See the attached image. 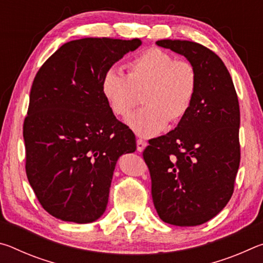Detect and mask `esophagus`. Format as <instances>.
I'll use <instances>...</instances> for the list:
<instances>
[{"instance_id": "obj_1", "label": "esophagus", "mask_w": 263, "mask_h": 263, "mask_svg": "<svg viewBox=\"0 0 263 263\" xmlns=\"http://www.w3.org/2000/svg\"><path fill=\"white\" fill-rule=\"evenodd\" d=\"M146 146H147V144H146L145 140L137 139V151L138 152H142V151L145 149Z\"/></svg>"}]
</instances>
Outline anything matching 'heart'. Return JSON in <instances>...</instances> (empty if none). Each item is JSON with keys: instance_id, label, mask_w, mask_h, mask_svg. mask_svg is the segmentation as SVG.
Here are the masks:
<instances>
[{"instance_id": "heart-1", "label": "heart", "mask_w": 263, "mask_h": 263, "mask_svg": "<svg viewBox=\"0 0 263 263\" xmlns=\"http://www.w3.org/2000/svg\"><path fill=\"white\" fill-rule=\"evenodd\" d=\"M125 68L126 77L115 68L106 70L101 91L116 115L126 116L136 105L137 91L144 90L145 106L125 119L138 136H157L168 121L175 123L188 112L197 88V73L189 61L151 47L128 60Z\"/></svg>"}]
</instances>
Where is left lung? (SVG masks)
Segmentation results:
<instances>
[{
  "label": "left lung",
  "instance_id": "obj_1",
  "mask_svg": "<svg viewBox=\"0 0 263 263\" xmlns=\"http://www.w3.org/2000/svg\"><path fill=\"white\" fill-rule=\"evenodd\" d=\"M185 57L197 73L190 109L174 130L144 151L159 217L197 226L217 216L233 194L240 163V110L232 78L215 52L189 41H158Z\"/></svg>",
  "mask_w": 263,
  "mask_h": 263
}]
</instances>
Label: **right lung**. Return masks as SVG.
<instances>
[{"label": "right lung", "instance_id": "right-lung-1", "mask_svg": "<svg viewBox=\"0 0 263 263\" xmlns=\"http://www.w3.org/2000/svg\"><path fill=\"white\" fill-rule=\"evenodd\" d=\"M140 45L138 38L72 41L35 75L23 126L26 176L42 206L58 219H99L116 163L137 148L133 132L102 95L101 80Z\"/></svg>", "mask_w": 263, "mask_h": 263}]
</instances>
